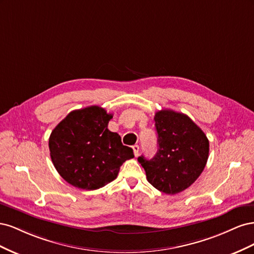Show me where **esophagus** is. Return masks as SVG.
<instances>
[{
  "label": "esophagus",
  "instance_id": "obj_1",
  "mask_svg": "<svg viewBox=\"0 0 254 254\" xmlns=\"http://www.w3.org/2000/svg\"><path fill=\"white\" fill-rule=\"evenodd\" d=\"M132 149H133V153H134V156H135V157L139 156V151H140V147H139V145H133V146H132Z\"/></svg>",
  "mask_w": 254,
  "mask_h": 254
}]
</instances>
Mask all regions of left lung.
<instances>
[{"instance_id": "8db88e82", "label": "left lung", "mask_w": 254, "mask_h": 254, "mask_svg": "<svg viewBox=\"0 0 254 254\" xmlns=\"http://www.w3.org/2000/svg\"><path fill=\"white\" fill-rule=\"evenodd\" d=\"M158 151L150 160L137 158L148 182L162 193L174 195L193 184L209 158V140L188 115L170 109L155 115Z\"/></svg>"}]
</instances>
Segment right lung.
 <instances>
[{"label": "right lung", "instance_id": "add662e5", "mask_svg": "<svg viewBox=\"0 0 254 254\" xmlns=\"http://www.w3.org/2000/svg\"><path fill=\"white\" fill-rule=\"evenodd\" d=\"M112 114L98 106L74 110L54 128L49 147L52 162L71 186L97 190L118 177L133 150L108 129Z\"/></svg>", "mask_w": 254, "mask_h": 254}]
</instances>
